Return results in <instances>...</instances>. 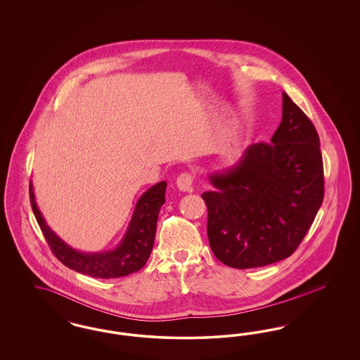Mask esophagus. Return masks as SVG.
<instances>
[{"label":"esophagus","instance_id":"esophagus-1","mask_svg":"<svg viewBox=\"0 0 360 360\" xmlns=\"http://www.w3.org/2000/svg\"><path fill=\"white\" fill-rule=\"evenodd\" d=\"M193 175L190 172H182L178 178H176V186L181 191H191L193 188Z\"/></svg>","mask_w":360,"mask_h":360}]
</instances>
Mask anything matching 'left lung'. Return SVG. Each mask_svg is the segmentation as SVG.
Returning <instances> with one entry per match:
<instances>
[{
	"mask_svg": "<svg viewBox=\"0 0 360 360\" xmlns=\"http://www.w3.org/2000/svg\"><path fill=\"white\" fill-rule=\"evenodd\" d=\"M271 143L251 144L239 162L209 176L207 239L220 262L254 269L290 257L324 200L320 137L308 116L282 94Z\"/></svg>",
	"mask_w": 360,
	"mask_h": 360,
	"instance_id": "left-lung-1",
	"label": "left lung"
}]
</instances>
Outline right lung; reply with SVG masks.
Returning <instances> with one entry per match:
<instances>
[{
    "instance_id": "right-lung-1",
    "label": "right lung",
    "mask_w": 360,
    "mask_h": 360,
    "mask_svg": "<svg viewBox=\"0 0 360 360\" xmlns=\"http://www.w3.org/2000/svg\"><path fill=\"white\" fill-rule=\"evenodd\" d=\"M166 188L167 184L162 181L139 198L132 220L117 248L94 254L79 252L71 248L52 232L36 205L32 184H30V198L34 217L53 255L77 273L109 279L136 273L147 263L154 247L156 221L159 210L165 204Z\"/></svg>"
}]
</instances>
